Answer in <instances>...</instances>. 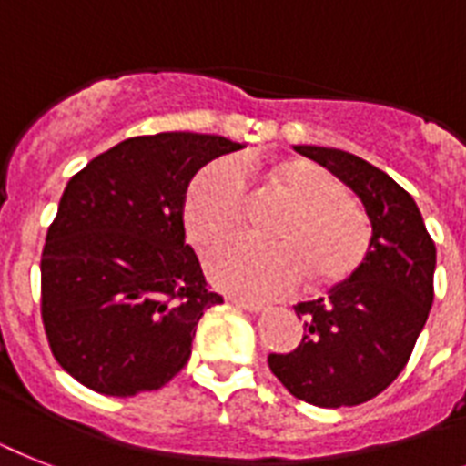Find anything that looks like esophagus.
Wrapping results in <instances>:
<instances>
[{
	"instance_id": "obj_1",
	"label": "esophagus",
	"mask_w": 466,
	"mask_h": 466,
	"mask_svg": "<svg viewBox=\"0 0 466 466\" xmlns=\"http://www.w3.org/2000/svg\"><path fill=\"white\" fill-rule=\"evenodd\" d=\"M229 301H232L234 306H239V309H244V311H248V313L266 311V306L258 304V301H246V299H237V297H232V299H229Z\"/></svg>"
}]
</instances>
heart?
I'll use <instances>...</instances> for the list:
<instances>
[{
  "label": "heart",
  "instance_id": "obj_1",
  "mask_svg": "<svg viewBox=\"0 0 466 466\" xmlns=\"http://www.w3.org/2000/svg\"><path fill=\"white\" fill-rule=\"evenodd\" d=\"M248 174L268 194L287 200L272 229L279 244L237 241L213 251L208 272L215 285L246 299H272L301 279L306 289L325 292L357 275L373 246V220L338 174L304 157L253 165ZM248 206L239 167L229 160L208 162L184 196L188 239L206 251L239 237Z\"/></svg>",
  "mask_w": 466,
  "mask_h": 466
}]
</instances>
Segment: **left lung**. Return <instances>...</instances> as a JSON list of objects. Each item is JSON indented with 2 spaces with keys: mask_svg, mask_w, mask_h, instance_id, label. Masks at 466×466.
Returning <instances> with one entry per match:
<instances>
[{
  "mask_svg": "<svg viewBox=\"0 0 466 466\" xmlns=\"http://www.w3.org/2000/svg\"><path fill=\"white\" fill-rule=\"evenodd\" d=\"M294 150L354 188L373 220V246L330 299L294 306L304 338L289 354H270L268 366L301 402L354 407L380 395L410 361L433 304L436 244L414 198L383 169L338 147Z\"/></svg>",
  "mask_w": 466,
  "mask_h": 466,
  "instance_id": "8db88e82",
  "label": "left lung"
}]
</instances>
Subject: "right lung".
I'll list each match as a JSON object with an SVG mask.
<instances>
[{
    "label": "right lung",
    "instance_id": "right-lung-1",
    "mask_svg": "<svg viewBox=\"0 0 466 466\" xmlns=\"http://www.w3.org/2000/svg\"><path fill=\"white\" fill-rule=\"evenodd\" d=\"M210 134L134 136L64 188L40 258V313L56 364L90 390H160L222 304L184 244V196L206 162L239 150Z\"/></svg>",
    "mask_w": 466,
    "mask_h": 466
}]
</instances>
